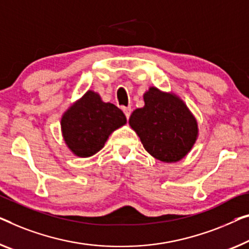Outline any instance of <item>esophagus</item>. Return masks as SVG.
Masks as SVG:
<instances>
[{"label":"esophagus","mask_w":249,"mask_h":249,"mask_svg":"<svg viewBox=\"0 0 249 249\" xmlns=\"http://www.w3.org/2000/svg\"><path fill=\"white\" fill-rule=\"evenodd\" d=\"M123 112H124V114H125V116H126V118H129V116H131V112H132V109H131V107H124L123 108Z\"/></svg>","instance_id":"34e87169"}]
</instances>
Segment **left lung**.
<instances>
[{
	"mask_svg": "<svg viewBox=\"0 0 249 249\" xmlns=\"http://www.w3.org/2000/svg\"><path fill=\"white\" fill-rule=\"evenodd\" d=\"M144 106L129 117V126L152 157L165 163L178 162L194 147L198 123L185 103L173 92L150 87Z\"/></svg>",
	"mask_w": 249,
	"mask_h": 249,
	"instance_id": "left-lung-1",
	"label": "left lung"
}]
</instances>
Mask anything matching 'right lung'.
Returning <instances> with one entry per match:
<instances>
[{
  "label": "right lung",
  "mask_w": 249,
  "mask_h": 249,
  "mask_svg": "<svg viewBox=\"0 0 249 249\" xmlns=\"http://www.w3.org/2000/svg\"><path fill=\"white\" fill-rule=\"evenodd\" d=\"M126 124L122 110L112 103L102 101L99 94L88 90L61 117V133L72 154L89 158L105 145L107 139Z\"/></svg>",
  "instance_id": "right-lung-1"
}]
</instances>
